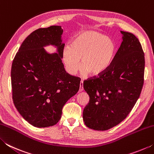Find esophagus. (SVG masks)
I'll return each instance as SVG.
<instances>
[{"mask_svg": "<svg viewBox=\"0 0 154 154\" xmlns=\"http://www.w3.org/2000/svg\"><path fill=\"white\" fill-rule=\"evenodd\" d=\"M83 90V81H81L80 85H79V92H82Z\"/></svg>", "mask_w": 154, "mask_h": 154, "instance_id": "1", "label": "esophagus"}]
</instances>
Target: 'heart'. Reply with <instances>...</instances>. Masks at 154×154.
Instances as JSON below:
<instances>
[{
  "mask_svg": "<svg viewBox=\"0 0 154 154\" xmlns=\"http://www.w3.org/2000/svg\"><path fill=\"white\" fill-rule=\"evenodd\" d=\"M117 44L107 36L94 30L78 33L70 46L65 47L62 58L69 73L74 75L79 68L82 58V71L98 77L107 71L116 56Z\"/></svg>",
  "mask_w": 154,
  "mask_h": 154,
  "instance_id": "b5f03b06",
  "label": "heart"
}]
</instances>
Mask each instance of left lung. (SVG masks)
I'll use <instances>...</instances> for the list:
<instances>
[{
	"instance_id": "1",
	"label": "left lung",
	"mask_w": 154,
	"mask_h": 154,
	"mask_svg": "<svg viewBox=\"0 0 154 154\" xmlns=\"http://www.w3.org/2000/svg\"><path fill=\"white\" fill-rule=\"evenodd\" d=\"M122 42L105 73L83 82L90 100L83 109L85 124L106 130L126 118L136 104L144 83L145 54L133 34L121 31Z\"/></svg>"
}]
</instances>
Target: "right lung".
Wrapping results in <instances>:
<instances>
[{
  "mask_svg": "<svg viewBox=\"0 0 154 154\" xmlns=\"http://www.w3.org/2000/svg\"><path fill=\"white\" fill-rule=\"evenodd\" d=\"M62 32L60 26L33 31L13 60V101L21 116L35 127L58 123L65 103L79 90L81 79L67 73L62 63ZM48 45L56 46L58 53L48 54L43 48Z\"/></svg>",
  "mask_w": 154,
  "mask_h": 154,
  "instance_id": "right-lung-1",
  "label": "right lung"
}]
</instances>
